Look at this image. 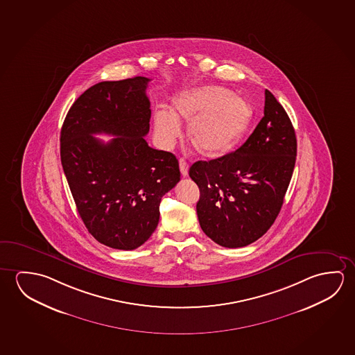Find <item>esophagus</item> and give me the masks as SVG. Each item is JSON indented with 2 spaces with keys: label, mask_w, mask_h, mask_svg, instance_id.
Returning a JSON list of instances; mask_svg holds the SVG:
<instances>
[{
  "label": "esophagus",
  "mask_w": 355,
  "mask_h": 355,
  "mask_svg": "<svg viewBox=\"0 0 355 355\" xmlns=\"http://www.w3.org/2000/svg\"><path fill=\"white\" fill-rule=\"evenodd\" d=\"M179 166H180L181 175L182 176H187L189 175V164H187L185 159H180L179 160Z\"/></svg>",
  "instance_id": "34e87169"
}]
</instances>
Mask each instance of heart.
Listing matches in <instances>:
<instances>
[{"instance_id":"heart-1","label":"heart","mask_w":355,"mask_h":355,"mask_svg":"<svg viewBox=\"0 0 355 355\" xmlns=\"http://www.w3.org/2000/svg\"><path fill=\"white\" fill-rule=\"evenodd\" d=\"M252 108L241 96L220 86L181 91L171 112L159 108L154 128L160 143L174 144L181 135L180 122L189 124V141L205 158H220L242 139L252 122Z\"/></svg>"}]
</instances>
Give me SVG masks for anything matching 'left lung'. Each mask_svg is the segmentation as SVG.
<instances>
[{"instance_id":"8db88e82","label":"left lung","mask_w":355,"mask_h":355,"mask_svg":"<svg viewBox=\"0 0 355 355\" xmlns=\"http://www.w3.org/2000/svg\"><path fill=\"white\" fill-rule=\"evenodd\" d=\"M296 153L293 123L265 90L264 117L245 143L190 168L200 189L196 211L205 234L225 248L245 247L264 236L282 209Z\"/></svg>"}]
</instances>
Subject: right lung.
Masks as SVG:
<instances>
[{
  "label": "right lung",
  "mask_w": 355,
  "mask_h": 355,
  "mask_svg": "<svg viewBox=\"0 0 355 355\" xmlns=\"http://www.w3.org/2000/svg\"><path fill=\"white\" fill-rule=\"evenodd\" d=\"M150 79L102 81L69 110L60 158L81 220L96 241L133 250L159 223L162 197L180 181L174 154L148 146ZM94 134L113 135L107 144Z\"/></svg>",
  "instance_id": "1"
}]
</instances>
